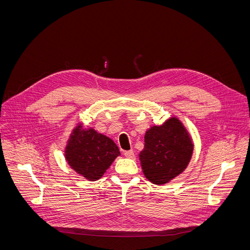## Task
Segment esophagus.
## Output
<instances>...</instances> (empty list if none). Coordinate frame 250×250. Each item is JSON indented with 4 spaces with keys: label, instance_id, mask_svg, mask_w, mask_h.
<instances>
[{
    "label": "esophagus",
    "instance_id": "obj_1",
    "mask_svg": "<svg viewBox=\"0 0 250 250\" xmlns=\"http://www.w3.org/2000/svg\"><path fill=\"white\" fill-rule=\"evenodd\" d=\"M124 155L126 157H129V158H132L134 156V152L133 150H128V151H124Z\"/></svg>",
    "mask_w": 250,
    "mask_h": 250
}]
</instances>
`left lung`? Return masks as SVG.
<instances>
[{
    "label": "left lung",
    "instance_id": "1",
    "mask_svg": "<svg viewBox=\"0 0 250 250\" xmlns=\"http://www.w3.org/2000/svg\"><path fill=\"white\" fill-rule=\"evenodd\" d=\"M193 153V143L176 118L153 126L145 134V148L140 161L145 176L155 185H164L183 172Z\"/></svg>",
    "mask_w": 250,
    "mask_h": 250
}]
</instances>
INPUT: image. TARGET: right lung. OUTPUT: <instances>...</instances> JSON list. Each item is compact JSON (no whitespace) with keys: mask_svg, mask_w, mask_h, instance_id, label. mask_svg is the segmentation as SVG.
Instances as JSON below:
<instances>
[{"mask_svg":"<svg viewBox=\"0 0 250 250\" xmlns=\"http://www.w3.org/2000/svg\"><path fill=\"white\" fill-rule=\"evenodd\" d=\"M119 155L120 150L112 140L81 126L75 128L65 149L69 165L89 180L101 178Z\"/></svg>","mask_w":250,"mask_h":250,"instance_id":"right-lung-1","label":"right lung"}]
</instances>
